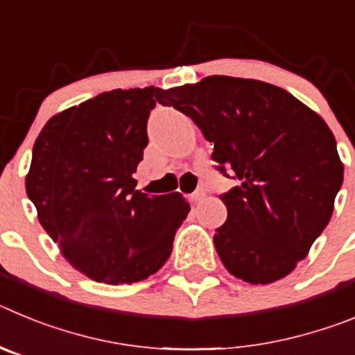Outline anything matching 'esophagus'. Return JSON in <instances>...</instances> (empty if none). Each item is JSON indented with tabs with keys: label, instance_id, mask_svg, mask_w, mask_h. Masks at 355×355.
<instances>
[{
	"label": "esophagus",
	"instance_id": "1",
	"mask_svg": "<svg viewBox=\"0 0 355 355\" xmlns=\"http://www.w3.org/2000/svg\"><path fill=\"white\" fill-rule=\"evenodd\" d=\"M205 196H206L205 190H202V188H199V190H196L193 193H190V200H192L193 205H197V202H200V200L205 199Z\"/></svg>",
	"mask_w": 355,
	"mask_h": 355
}]
</instances>
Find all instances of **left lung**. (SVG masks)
I'll return each instance as SVG.
<instances>
[{"mask_svg":"<svg viewBox=\"0 0 355 355\" xmlns=\"http://www.w3.org/2000/svg\"><path fill=\"white\" fill-rule=\"evenodd\" d=\"M213 144L211 159L238 181L220 199L227 220L215 249L234 277L268 284L306 258L329 224L343 183L336 140L324 119L275 85L208 76L156 92Z\"/></svg>","mask_w":355,"mask_h":355,"instance_id":"obj_1","label":"left lung"}]
</instances>
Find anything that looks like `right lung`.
<instances>
[{
	"label": "right lung",
	"instance_id": "obj_1",
	"mask_svg": "<svg viewBox=\"0 0 355 355\" xmlns=\"http://www.w3.org/2000/svg\"><path fill=\"white\" fill-rule=\"evenodd\" d=\"M158 89L103 92L49 119L26 193L65 258L97 283H139L168 259L188 215L181 193L135 190Z\"/></svg>",
	"mask_w": 355,
	"mask_h": 355
}]
</instances>
